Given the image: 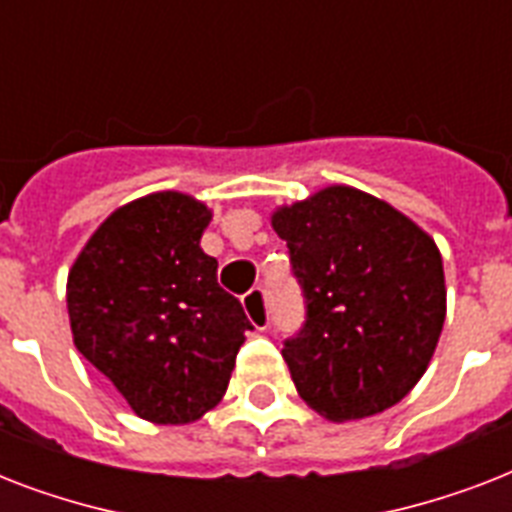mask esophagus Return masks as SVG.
I'll list each match as a JSON object with an SVG mask.
<instances>
[{
	"label": "esophagus",
	"instance_id": "1",
	"mask_svg": "<svg viewBox=\"0 0 512 512\" xmlns=\"http://www.w3.org/2000/svg\"><path fill=\"white\" fill-rule=\"evenodd\" d=\"M241 303H244V311H247L252 327L260 329V332L268 329V324H271V311H268V292L263 287L249 289Z\"/></svg>",
	"mask_w": 512,
	"mask_h": 512
}]
</instances>
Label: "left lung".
Segmentation results:
<instances>
[{"instance_id": "obj_1", "label": "left lung", "mask_w": 512, "mask_h": 512, "mask_svg": "<svg viewBox=\"0 0 512 512\" xmlns=\"http://www.w3.org/2000/svg\"><path fill=\"white\" fill-rule=\"evenodd\" d=\"M273 228L303 289V327L281 350L297 393L335 422L398 404L428 369L444 327L436 241L348 185L281 207Z\"/></svg>"}]
</instances>
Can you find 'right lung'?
<instances>
[{
  "label": "right lung",
  "mask_w": 512,
  "mask_h": 512,
  "mask_svg": "<svg viewBox=\"0 0 512 512\" xmlns=\"http://www.w3.org/2000/svg\"><path fill=\"white\" fill-rule=\"evenodd\" d=\"M207 223L201 201L151 193L116 209L68 273L74 345L143 420L183 425L209 412L255 329L201 252Z\"/></svg>",
  "instance_id": "1"
}]
</instances>
